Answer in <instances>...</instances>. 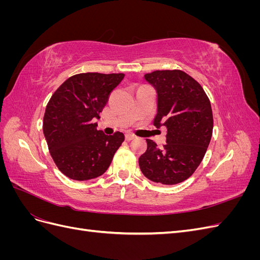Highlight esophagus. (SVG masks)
Returning a JSON list of instances; mask_svg holds the SVG:
<instances>
[{
    "mask_svg": "<svg viewBox=\"0 0 260 260\" xmlns=\"http://www.w3.org/2000/svg\"><path fill=\"white\" fill-rule=\"evenodd\" d=\"M135 139H137V137L133 136V135H130V133L125 135V140H127V141H131V140H135Z\"/></svg>",
    "mask_w": 260,
    "mask_h": 260,
    "instance_id": "34e87169",
    "label": "esophagus"
}]
</instances>
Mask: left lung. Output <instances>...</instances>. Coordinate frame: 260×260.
Returning a JSON list of instances; mask_svg holds the SVG:
<instances>
[{
	"mask_svg": "<svg viewBox=\"0 0 260 260\" xmlns=\"http://www.w3.org/2000/svg\"><path fill=\"white\" fill-rule=\"evenodd\" d=\"M144 79L157 92L153 123L167 128V144L158 148L146 140L139 166L153 182L177 184L190 178L205 156L214 128L210 102L201 84L182 70H156Z\"/></svg>",
	"mask_w": 260,
	"mask_h": 260,
	"instance_id": "left-lung-1",
	"label": "left lung"
}]
</instances>
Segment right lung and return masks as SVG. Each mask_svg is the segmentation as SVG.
Instances as JSON below:
<instances>
[{
    "label": "right lung",
    "instance_id": "right-lung-1",
    "mask_svg": "<svg viewBox=\"0 0 260 260\" xmlns=\"http://www.w3.org/2000/svg\"><path fill=\"white\" fill-rule=\"evenodd\" d=\"M123 74H78L54 92L45 108L43 133L54 162L66 177L84 181L107 170L124 140L122 132L107 136L96 119Z\"/></svg>",
    "mask_w": 260,
    "mask_h": 260
}]
</instances>
